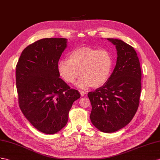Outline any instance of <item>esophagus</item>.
<instances>
[{
  "mask_svg": "<svg viewBox=\"0 0 160 160\" xmlns=\"http://www.w3.org/2000/svg\"><path fill=\"white\" fill-rule=\"evenodd\" d=\"M80 95H81L82 97H84V96L86 95V94H87V93H86L85 91H80Z\"/></svg>",
  "mask_w": 160,
  "mask_h": 160,
  "instance_id": "1",
  "label": "esophagus"
}]
</instances>
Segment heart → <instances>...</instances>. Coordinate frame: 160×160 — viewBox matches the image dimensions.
<instances>
[{"mask_svg": "<svg viewBox=\"0 0 160 160\" xmlns=\"http://www.w3.org/2000/svg\"><path fill=\"white\" fill-rule=\"evenodd\" d=\"M113 57L109 51L83 47L69 52L68 60H60L57 65L59 74L65 82L80 88L99 87L108 81L113 67Z\"/></svg>", "mask_w": 160, "mask_h": 160, "instance_id": "1", "label": "heart"}]
</instances>
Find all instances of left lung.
Instances as JSON below:
<instances>
[{"label":"left lung","mask_w":160,"mask_h":160,"mask_svg":"<svg viewBox=\"0 0 160 160\" xmlns=\"http://www.w3.org/2000/svg\"><path fill=\"white\" fill-rule=\"evenodd\" d=\"M117 49L116 67L103 87L89 92L92 105L90 118L101 132L124 128L136 113L141 91V69L132 47L118 39L108 38Z\"/></svg>","instance_id":"8db88e82"}]
</instances>
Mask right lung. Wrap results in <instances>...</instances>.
Returning a JSON list of instances; mask_svg holds the SVG:
<instances>
[{
  "label": "right lung",
  "mask_w": 160,
  "mask_h": 160,
  "mask_svg": "<svg viewBox=\"0 0 160 160\" xmlns=\"http://www.w3.org/2000/svg\"><path fill=\"white\" fill-rule=\"evenodd\" d=\"M67 39L43 38L24 48L16 65L20 109L38 130L53 134L68 120L73 102L80 97L59 77V60Z\"/></svg>",
  "instance_id": "add662e5"
}]
</instances>
